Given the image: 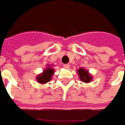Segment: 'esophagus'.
Listing matches in <instances>:
<instances>
[{"mask_svg":"<svg viewBox=\"0 0 125 125\" xmlns=\"http://www.w3.org/2000/svg\"><path fill=\"white\" fill-rule=\"evenodd\" d=\"M63 67L65 68V69H69L70 68V65L69 64H65V65H63Z\"/></svg>","mask_w":125,"mask_h":125,"instance_id":"34e87169","label":"esophagus"}]
</instances>
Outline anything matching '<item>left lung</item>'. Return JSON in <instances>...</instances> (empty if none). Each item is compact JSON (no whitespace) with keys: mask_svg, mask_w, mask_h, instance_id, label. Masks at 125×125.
Wrapping results in <instances>:
<instances>
[{"mask_svg":"<svg viewBox=\"0 0 125 125\" xmlns=\"http://www.w3.org/2000/svg\"><path fill=\"white\" fill-rule=\"evenodd\" d=\"M77 73L79 76L80 80L85 83H88L93 79V76L89 73L88 70H85L84 68H79L77 70Z\"/></svg>","mask_w":125,"mask_h":125,"instance_id":"1","label":"left lung"}]
</instances>
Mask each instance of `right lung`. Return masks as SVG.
<instances>
[{"label":"right lung","mask_w":125,"mask_h":125,"mask_svg":"<svg viewBox=\"0 0 125 125\" xmlns=\"http://www.w3.org/2000/svg\"><path fill=\"white\" fill-rule=\"evenodd\" d=\"M54 72L55 71L53 70V67L50 65H47L46 67L43 70V72L37 75V76L36 77L37 81L39 83L41 84H44L49 82L52 79V76Z\"/></svg>","instance_id":"add662e5"}]
</instances>
